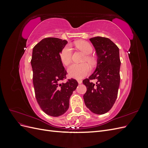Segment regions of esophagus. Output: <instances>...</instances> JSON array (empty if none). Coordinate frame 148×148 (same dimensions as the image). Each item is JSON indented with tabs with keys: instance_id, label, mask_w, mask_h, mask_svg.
Segmentation results:
<instances>
[{
	"instance_id": "1",
	"label": "esophagus",
	"mask_w": 148,
	"mask_h": 148,
	"mask_svg": "<svg viewBox=\"0 0 148 148\" xmlns=\"http://www.w3.org/2000/svg\"><path fill=\"white\" fill-rule=\"evenodd\" d=\"M77 82L79 84H82V79H77Z\"/></svg>"
}]
</instances>
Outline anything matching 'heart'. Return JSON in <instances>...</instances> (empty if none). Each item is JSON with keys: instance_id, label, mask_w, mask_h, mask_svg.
<instances>
[{"instance_id": "obj_1", "label": "heart", "mask_w": 148, "mask_h": 148, "mask_svg": "<svg viewBox=\"0 0 148 148\" xmlns=\"http://www.w3.org/2000/svg\"><path fill=\"white\" fill-rule=\"evenodd\" d=\"M75 45L78 49L82 51L84 53L87 54L84 59L89 64L94 65L95 61L93 58L89 56L92 52V47L91 44L86 41H78L75 43ZM60 58L64 65H69L71 61L72 58V49L70 45L65 46L60 52ZM90 66L86 63L83 64H73L71 65L68 69V72L71 77L76 79H81L88 75L90 72Z\"/></svg>"}]
</instances>
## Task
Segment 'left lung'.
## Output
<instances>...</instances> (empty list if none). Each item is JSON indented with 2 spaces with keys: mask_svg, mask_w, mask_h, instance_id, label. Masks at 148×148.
<instances>
[{
  "mask_svg": "<svg viewBox=\"0 0 148 148\" xmlns=\"http://www.w3.org/2000/svg\"><path fill=\"white\" fill-rule=\"evenodd\" d=\"M89 40L96 49L97 67L83 81L87 89L83 99L92 112L101 115L111 109L117 97L120 80L119 49L109 38L97 36ZM93 79L96 84L92 82Z\"/></svg>",
  "mask_w": 148,
  "mask_h": 148,
  "instance_id": "left-lung-1",
  "label": "left lung"
}]
</instances>
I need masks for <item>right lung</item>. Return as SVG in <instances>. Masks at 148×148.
<instances>
[{
  "mask_svg": "<svg viewBox=\"0 0 148 148\" xmlns=\"http://www.w3.org/2000/svg\"><path fill=\"white\" fill-rule=\"evenodd\" d=\"M67 41L46 38L33 49L31 64L35 97L46 114L59 117L66 112L69 100L78 86L76 79L66 78L67 74L60 58V53Z\"/></svg>",
  "mask_w": 148,
  "mask_h": 148,
  "instance_id": "1",
  "label": "right lung"
}]
</instances>
